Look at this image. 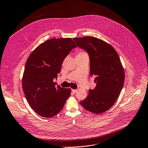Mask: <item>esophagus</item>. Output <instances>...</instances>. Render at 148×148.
<instances>
[{
	"mask_svg": "<svg viewBox=\"0 0 148 148\" xmlns=\"http://www.w3.org/2000/svg\"><path fill=\"white\" fill-rule=\"evenodd\" d=\"M72 92H74V93H75V92H77V90L73 89V90H72Z\"/></svg>",
	"mask_w": 148,
	"mask_h": 148,
	"instance_id": "esophagus-1",
	"label": "esophagus"
}]
</instances>
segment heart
<instances>
[{
    "label": "heart",
    "instance_id": "b5f03b06",
    "mask_svg": "<svg viewBox=\"0 0 148 148\" xmlns=\"http://www.w3.org/2000/svg\"><path fill=\"white\" fill-rule=\"evenodd\" d=\"M84 55H87V53L82 51H78L77 52V56H82Z\"/></svg>",
    "mask_w": 148,
    "mask_h": 148
}]
</instances>
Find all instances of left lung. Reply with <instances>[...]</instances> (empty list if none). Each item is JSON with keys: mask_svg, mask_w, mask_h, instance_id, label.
<instances>
[{"mask_svg": "<svg viewBox=\"0 0 148 148\" xmlns=\"http://www.w3.org/2000/svg\"><path fill=\"white\" fill-rule=\"evenodd\" d=\"M90 57L91 76H95L96 87L90 90L80 104L95 114L110 109L119 96L125 82V71L114 48L103 40L93 36L73 38Z\"/></svg>", "mask_w": 148, "mask_h": 148, "instance_id": "8db88e82", "label": "left lung"}]
</instances>
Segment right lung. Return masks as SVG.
Returning <instances> with one entry per match:
<instances>
[{"label": "right lung", "instance_id": "1", "mask_svg": "<svg viewBox=\"0 0 148 148\" xmlns=\"http://www.w3.org/2000/svg\"><path fill=\"white\" fill-rule=\"evenodd\" d=\"M77 47L70 38H52L40 44L26 61L22 89L30 107L37 114L49 118L57 114L71 95V88L56 83L64 60Z\"/></svg>", "mask_w": 148, "mask_h": 148}]
</instances>
